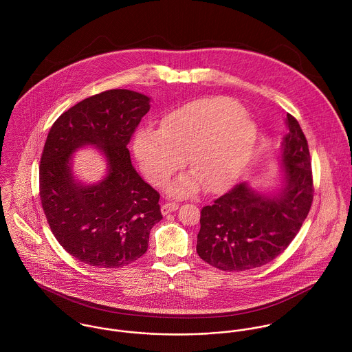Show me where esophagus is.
Listing matches in <instances>:
<instances>
[{
    "label": "esophagus",
    "mask_w": 352,
    "mask_h": 352,
    "mask_svg": "<svg viewBox=\"0 0 352 352\" xmlns=\"http://www.w3.org/2000/svg\"><path fill=\"white\" fill-rule=\"evenodd\" d=\"M177 208H179V203H176V201H166V203H164L161 206V212L164 215H166V214H169V212H172V211H175Z\"/></svg>",
    "instance_id": "34e87169"
}]
</instances>
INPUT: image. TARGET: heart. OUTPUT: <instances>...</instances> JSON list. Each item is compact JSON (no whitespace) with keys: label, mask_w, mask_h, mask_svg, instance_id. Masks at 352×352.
Segmentation results:
<instances>
[{"label":"heart","mask_w":352,"mask_h":352,"mask_svg":"<svg viewBox=\"0 0 352 352\" xmlns=\"http://www.w3.org/2000/svg\"><path fill=\"white\" fill-rule=\"evenodd\" d=\"M257 129L234 101L211 98L176 108L161 120L160 130H142L134 153L148 180L164 184L187 165L207 192L226 188L247 165L256 144ZM197 187L190 176L170 186V194L188 195Z\"/></svg>","instance_id":"1"}]
</instances>
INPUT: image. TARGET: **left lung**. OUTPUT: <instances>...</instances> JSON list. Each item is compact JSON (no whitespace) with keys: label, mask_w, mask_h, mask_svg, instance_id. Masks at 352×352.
<instances>
[{"label":"left lung","mask_w":352,"mask_h":352,"mask_svg":"<svg viewBox=\"0 0 352 352\" xmlns=\"http://www.w3.org/2000/svg\"><path fill=\"white\" fill-rule=\"evenodd\" d=\"M280 146L285 184L275 197L234 186L201 211L197 252L222 271L261 267L285 251L301 229L313 201V175L307 141L298 120L287 113Z\"/></svg>","instance_id":"1"}]
</instances>
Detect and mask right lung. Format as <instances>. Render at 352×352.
<instances>
[{
	"instance_id": "1",
	"label": "right lung",
	"mask_w": 352,
	"mask_h": 352,
	"mask_svg": "<svg viewBox=\"0 0 352 352\" xmlns=\"http://www.w3.org/2000/svg\"><path fill=\"white\" fill-rule=\"evenodd\" d=\"M149 102L138 92L111 89L77 102L51 126L39 165L42 207L62 248L88 265L135 261L162 219L160 194L137 173L127 149ZM85 144L100 148L109 165L92 186L76 182L71 170L72 153Z\"/></svg>"
}]
</instances>
